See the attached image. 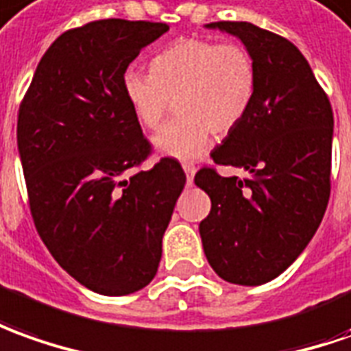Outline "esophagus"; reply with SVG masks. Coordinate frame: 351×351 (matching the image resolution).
Returning <instances> with one entry per match:
<instances>
[{"label":"esophagus","mask_w":351,"mask_h":351,"mask_svg":"<svg viewBox=\"0 0 351 351\" xmlns=\"http://www.w3.org/2000/svg\"><path fill=\"white\" fill-rule=\"evenodd\" d=\"M183 170H185V173H187V185H193V178H195V171H197V168H195L193 164H189V162H185V164H183Z\"/></svg>","instance_id":"34e87169"}]
</instances>
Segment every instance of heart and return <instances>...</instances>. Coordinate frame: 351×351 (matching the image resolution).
<instances>
[{
    "instance_id": "heart-1",
    "label": "heart",
    "mask_w": 351,
    "mask_h": 351,
    "mask_svg": "<svg viewBox=\"0 0 351 351\" xmlns=\"http://www.w3.org/2000/svg\"><path fill=\"white\" fill-rule=\"evenodd\" d=\"M258 88L256 60L243 43L183 38L151 60V72L125 70L122 89L145 130H158L176 101L178 116L154 137L164 154L191 158L208 134H231L252 108Z\"/></svg>"
}]
</instances>
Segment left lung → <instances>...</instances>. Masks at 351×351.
I'll return each instance as SVG.
<instances>
[{
  "label": "left lung",
  "mask_w": 351,
  "mask_h": 351,
  "mask_svg": "<svg viewBox=\"0 0 351 351\" xmlns=\"http://www.w3.org/2000/svg\"><path fill=\"white\" fill-rule=\"evenodd\" d=\"M250 49L258 88L246 118L210 158L248 171H197L212 200L199 231L208 263L227 282L256 287L291 265L315 235L330 197L332 108L308 60L287 38L250 23L219 21Z\"/></svg>",
  "instance_id": "obj_1"
}]
</instances>
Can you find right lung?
<instances>
[{
  "mask_svg": "<svg viewBox=\"0 0 351 351\" xmlns=\"http://www.w3.org/2000/svg\"><path fill=\"white\" fill-rule=\"evenodd\" d=\"M164 32L168 24L124 19L66 30L45 51L19 108L38 235L64 271L105 296L154 279L187 180L170 156L137 170L152 149L122 89L130 62Z\"/></svg>",
  "mask_w": 351,
  "mask_h": 351,
  "instance_id": "obj_1",
  "label": "right lung"
}]
</instances>
